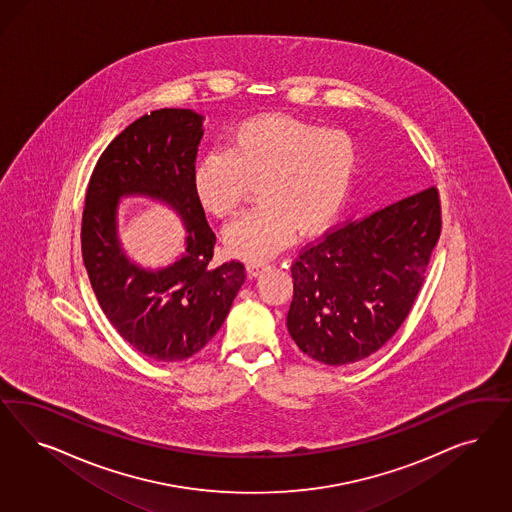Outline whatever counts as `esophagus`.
<instances>
[{
	"mask_svg": "<svg viewBox=\"0 0 512 512\" xmlns=\"http://www.w3.org/2000/svg\"><path fill=\"white\" fill-rule=\"evenodd\" d=\"M265 269H267V265L262 262H248L247 264V273L250 277H260Z\"/></svg>",
	"mask_w": 512,
	"mask_h": 512,
	"instance_id": "esophagus-1",
	"label": "esophagus"
}]
</instances>
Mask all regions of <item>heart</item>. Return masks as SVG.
<instances>
[{
  "label": "heart",
  "mask_w": 512,
  "mask_h": 512,
  "mask_svg": "<svg viewBox=\"0 0 512 512\" xmlns=\"http://www.w3.org/2000/svg\"><path fill=\"white\" fill-rule=\"evenodd\" d=\"M354 139L290 116H262L239 124L230 149L207 152L192 171V190L211 215L230 216L258 184L256 209L224 231L233 256L265 262L288 247L296 231L330 228L347 205L358 173Z\"/></svg>",
  "instance_id": "obj_1"
}]
</instances>
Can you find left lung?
I'll use <instances>...</instances> for the list:
<instances>
[{
    "instance_id": "1",
    "label": "left lung",
    "mask_w": 512,
    "mask_h": 512,
    "mask_svg": "<svg viewBox=\"0 0 512 512\" xmlns=\"http://www.w3.org/2000/svg\"><path fill=\"white\" fill-rule=\"evenodd\" d=\"M439 235L441 199L429 186L303 248L286 316L297 347L328 365L384 347L413 309Z\"/></svg>"
}]
</instances>
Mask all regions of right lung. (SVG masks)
Returning <instances> with one entry per match:
<instances>
[{
    "instance_id": "obj_1",
    "label": "right lung",
    "mask_w": 512,
    "mask_h": 512,
    "mask_svg": "<svg viewBox=\"0 0 512 512\" xmlns=\"http://www.w3.org/2000/svg\"><path fill=\"white\" fill-rule=\"evenodd\" d=\"M203 116L160 109L116 135L99 156L84 198L83 262L99 307L124 341L156 362H181L205 347L245 282L237 260L211 264L216 235L192 190ZM122 195L162 198L181 215L187 250L158 272L127 260L115 233Z\"/></svg>"
}]
</instances>
